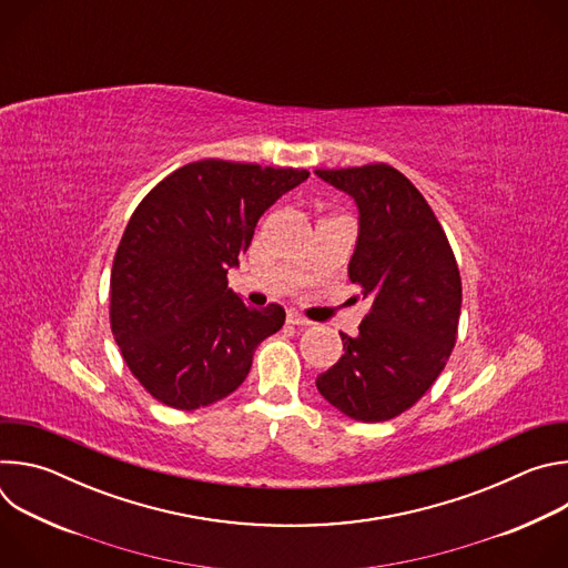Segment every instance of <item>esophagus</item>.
I'll return each mask as SVG.
<instances>
[{
	"instance_id": "obj_1",
	"label": "esophagus",
	"mask_w": 568,
	"mask_h": 568,
	"mask_svg": "<svg viewBox=\"0 0 568 568\" xmlns=\"http://www.w3.org/2000/svg\"><path fill=\"white\" fill-rule=\"evenodd\" d=\"M287 323H292V326H312L310 318H305L303 314H298V312H294V310L287 312Z\"/></svg>"
}]
</instances>
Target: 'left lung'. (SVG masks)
Segmentation results:
<instances>
[{
    "label": "left lung",
    "mask_w": 568,
    "mask_h": 568,
    "mask_svg": "<svg viewBox=\"0 0 568 568\" xmlns=\"http://www.w3.org/2000/svg\"><path fill=\"white\" fill-rule=\"evenodd\" d=\"M355 197L359 237L348 276L371 301L359 335L316 377L318 393L359 423H384L414 404L443 373L458 335L460 272L423 193L388 164L318 169Z\"/></svg>",
    "instance_id": "1"
}]
</instances>
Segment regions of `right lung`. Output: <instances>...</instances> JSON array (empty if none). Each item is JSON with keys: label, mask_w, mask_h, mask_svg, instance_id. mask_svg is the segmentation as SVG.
I'll return each instance as SVG.
<instances>
[{"label": "right lung", "mask_w": 568, "mask_h": 568, "mask_svg": "<svg viewBox=\"0 0 568 568\" xmlns=\"http://www.w3.org/2000/svg\"><path fill=\"white\" fill-rule=\"evenodd\" d=\"M310 178L298 169L202 159L161 180L134 209L110 276V326L139 384L193 412L245 382L285 310L247 307L226 287L258 217Z\"/></svg>", "instance_id": "add662e5"}]
</instances>
